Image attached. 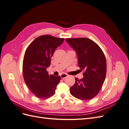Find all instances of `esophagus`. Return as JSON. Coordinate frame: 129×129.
Masks as SVG:
<instances>
[{
  "label": "esophagus",
  "mask_w": 129,
  "mask_h": 129,
  "mask_svg": "<svg viewBox=\"0 0 129 129\" xmlns=\"http://www.w3.org/2000/svg\"><path fill=\"white\" fill-rule=\"evenodd\" d=\"M60 76H61V79H64V78H66L67 76V75L66 74H62Z\"/></svg>",
  "instance_id": "esophagus-1"
}]
</instances>
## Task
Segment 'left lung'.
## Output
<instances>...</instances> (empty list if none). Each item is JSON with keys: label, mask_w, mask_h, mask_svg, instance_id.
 <instances>
[{"label": "left lung", "mask_w": 129, "mask_h": 129, "mask_svg": "<svg viewBox=\"0 0 129 129\" xmlns=\"http://www.w3.org/2000/svg\"><path fill=\"white\" fill-rule=\"evenodd\" d=\"M66 40L75 50L80 70L84 72L82 79L75 78V83L70 89L71 94L80 100L92 99L99 93L105 79L104 54L99 45L88 38H67Z\"/></svg>", "instance_id": "left-lung-1"}]
</instances>
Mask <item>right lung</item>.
Instances as JSON below:
<instances>
[{"instance_id":"1","label":"right lung","mask_w":129,"mask_h":129,"mask_svg":"<svg viewBox=\"0 0 129 129\" xmlns=\"http://www.w3.org/2000/svg\"><path fill=\"white\" fill-rule=\"evenodd\" d=\"M44 35L36 38L27 48L23 60L22 72L25 83L38 98L46 99L54 95L60 76L49 75L47 68L57 47L64 41Z\"/></svg>"}]
</instances>
